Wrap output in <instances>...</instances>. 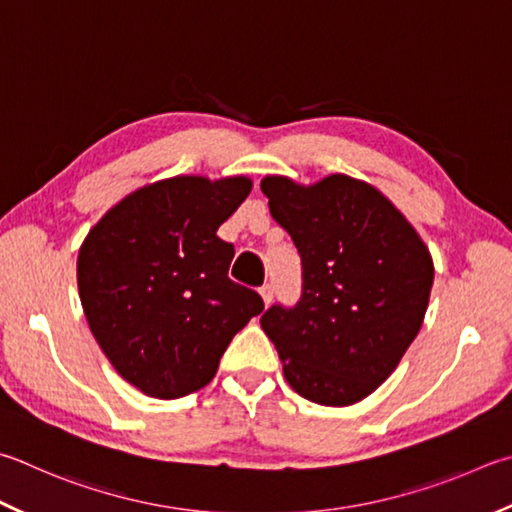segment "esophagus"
I'll use <instances>...</instances> for the list:
<instances>
[{"label": "esophagus", "mask_w": 512, "mask_h": 512, "mask_svg": "<svg viewBox=\"0 0 512 512\" xmlns=\"http://www.w3.org/2000/svg\"><path fill=\"white\" fill-rule=\"evenodd\" d=\"M259 293H262L264 304L268 306V304L273 302V297H275V286H273V284H264L262 288H259Z\"/></svg>", "instance_id": "esophagus-1"}]
</instances>
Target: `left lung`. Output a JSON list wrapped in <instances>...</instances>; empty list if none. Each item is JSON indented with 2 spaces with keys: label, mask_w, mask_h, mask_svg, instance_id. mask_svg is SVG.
<instances>
[{
  "label": "left lung",
  "mask_w": 512,
  "mask_h": 512,
  "mask_svg": "<svg viewBox=\"0 0 512 512\" xmlns=\"http://www.w3.org/2000/svg\"><path fill=\"white\" fill-rule=\"evenodd\" d=\"M273 219L302 259V293L262 329L306 401L345 407L385 383L421 329L434 266L421 237L371 185L333 174L302 188L266 176Z\"/></svg>",
  "instance_id": "obj_1"
}]
</instances>
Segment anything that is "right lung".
Here are the masks:
<instances>
[{
  "label": "right lung",
  "mask_w": 512,
  "mask_h": 512,
  "mask_svg": "<svg viewBox=\"0 0 512 512\" xmlns=\"http://www.w3.org/2000/svg\"><path fill=\"white\" fill-rule=\"evenodd\" d=\"M248 192L244 176L145 185L82 244L78 286L91 333L143 394L170 401L206 387L230 340L264 311L262 295L228 277L235 246L217 237Z\"/></svg>",
  "instance_id": "right-lung-1"
}]
</instances>
